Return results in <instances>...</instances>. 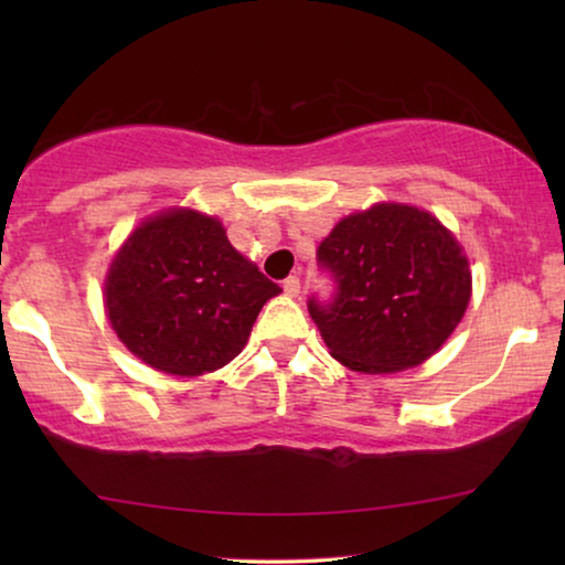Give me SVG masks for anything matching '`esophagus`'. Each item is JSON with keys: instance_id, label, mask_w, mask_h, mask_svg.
Segmentation results:
<instances>
[{"instance_id": "esophagus-1", "label": "esophagus", "mask_w": 565, "mask_h": 565, "mask_svg": "<svg viewBox=\"0 0 565 565\" xmlns=\"http://www.w3.org/2000/svg\"><path fill=\"white\" fill-rule=\"evenodd\" d=\"M284 291H286V296H299V291H301L299 276H289V279H284Z\"/></svg>"}]
</instances>
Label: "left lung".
<instances>
[{
  "instance_id": "left-lung-1",
  "label": "left lung",
  "mask_w": 565,
  "mask_h": 565,
  "mask_svg": "<svg viewBox=\"0 0 565 565\" xmlns=\"http://www.w3.org/2000/svg\"><path fill=\"white\" fill-rule=\"evenodd\" d=\"M333 281L309 299L331 356L363 374L418 366L461 321L471 299L468 262L436 216L376 204L333 226L317 248Z\"/></svg>"
}]
</instances>
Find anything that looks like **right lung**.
I'll return each instance as SVG.
<instances>
[{"instance_id":"1","label":"right lung","mask_w":565,"mask_h":565,"mask_svg":"<svg viewBox=\"0 0 565 565\" xmlns=\"http://www.w3.org/2000/svg\"><path fill=\"white\" fill-rule=\"evenodd\" d=\"M279 284L228 244L222 222L179 209L131 232L104 286L117 337L151 369L202 376L242 353Z\"/></svg>"}]
</instances>
